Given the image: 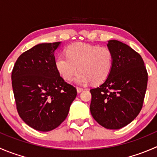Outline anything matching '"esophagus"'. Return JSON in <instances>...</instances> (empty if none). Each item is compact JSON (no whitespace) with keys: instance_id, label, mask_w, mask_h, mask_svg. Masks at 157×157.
Segmentation results:
<instances>
[{"instance_id":"obj_1","label":"esophagus","mask_w":157,"mask_h":157,"mask_svg":"<svg viewBox=\"0 0 157 157\" xmlns=\"http://www.w3.org/2000/svg\"><path fill=\"white\" fill-rule=\"evenodd\" d=\"M83 88L79 87V86H77V93H81V92L83 91Z\"/></svg>"}]
</instances>
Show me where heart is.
Masks as SVG:
<instances>
[{
    "label": "heart",
    "instance_id": "1",
    "mask_svg": "<svg viewBox=\"0 0 157 157\" xmlns=\"http://www.w3.org/2000/svg\"><path fill=\"white\" fill-rule=\"evenodd\" d=\"M65 54H60L55 60V67L61 77L71 80L77 70L74 81L86 85L90 82L97 84L105 81L112 71L113 55L106 47H98L83 42L67 46Z\"/></svg>",
    "mask_w": 157,
    "mask_h": 157
}]
</instances>
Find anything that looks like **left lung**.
<instances>
[{"instance_id": "8db88e82", "label": "left lung", "mask_w": 157, "mask_h": 157, "mask_svg": "<svg viewBox=\"0 0 157 157\" xmlns=\"http://www.w3.org/2000/svg\"><path fill=\"white\" fill-rule=\"evenodd\" d=\"M107 46L113 55L112 71L102 84L90 90V109L102 127L120 129L140 113L148 75L141 56L134 49L117 40H109Z\"/></svg>"}]
</instances>
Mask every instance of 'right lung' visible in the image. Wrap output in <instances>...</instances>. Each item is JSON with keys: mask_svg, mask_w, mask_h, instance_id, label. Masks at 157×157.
I'll use <instances>...</instances> for the list:
<instances>
[{"mask_svg": "<svg viewBox=\"0 0 157 157\" xmlns=\"http://www.w3.org/2000/svg\"><path fill=\"white\" fill-rule=\"evenodd\" d=\"M61 42L42 43L23 52L12 71L17 109L23 121L40 131L55 129L65 120L77 90L64 82L55 67Z\"/></svg>", "mask_w": 157, "mask_h": 157, "instance_id": "right-lung-1", "label": "right lung"}]
</instances>
